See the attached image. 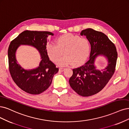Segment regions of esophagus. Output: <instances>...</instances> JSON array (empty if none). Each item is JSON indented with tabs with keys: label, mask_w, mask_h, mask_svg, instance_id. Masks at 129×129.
I'll use <instances>...</instances> for the list:
<instances>
[{
	"label": "esophagus",
	"mask_w": 129,
	"mask_h": 129,
	"mask_svg": "<svg viewBox=\"0 0 129 129\" xmlns=\"http://www.w3.org/2000/svg\"><path fill=\"white\" fill-rule=\"evenodd\" d=\"M64 68H59V71L60 72H63V71L64 70Z\"/></svg>",
	"instance_id": "obj_1"
}]
</instances>
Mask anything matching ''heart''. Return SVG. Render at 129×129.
I'll return each mask as SVG.
<instances>
[{
  "label": "heart",
  "instance_id": "heart-1",
  "mask_svg": "<svg viewBox=\"0 0 129 129\" xmlns=\"http://www.w3.org/2000/svg\"><path fill=\"white\" fill-rule=\"evenodd\" d=\"M55 42L56 44L47 43L46 51L48 57L54 62L63 51L64 56L56 62L59 66L65 67L71 64L74 66L80 65L90 55L91 45L86 38L68 33L59 36Z\"/></svg>",
  "mask_w": 129,
  "mask_h": 129
}]
</instances>
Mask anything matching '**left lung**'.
<instances>
[{"mask_svg": "<svg viewBox=\"0 0 129 129\" xmlns=\"http://www.w3.org/2000/svg\"><path fill=\"white\" fill-rule=\"evenodd\" d=\"M81 36H85L91 45L90 59L80 67L73 69L69 84L79 95L88 96L100 92L113 76L116 67L117 52L114 44L104 33L91 28L82 30ZM103 55L108 60V65L104 70L96 69L95 61Z\"/></svg>", "mask_w": 129, "mask_h": 129, "instance_id": "obj_1", "label": "left lung"}]
</instances>
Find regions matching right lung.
Listing matches in <instances>:
<instances>
[{"label": "right lung", "mask_w": 129, "mask_h": 129, "mask_svg": "<svg viewBox=\"0 0 129 129\" xmlns=\"http://www.w3.org/2000/svg\"><path fill=\"white\" fill-rule=\"evenodd\" d=\"M54 34L49 31L25 30L11 42L8 50L9 70L13 81L21 90L31 94H39L51 85L59 68L50 60L46 51L47 37ZM21 45H30L39 51L42 60L38 68L25 70L17 63L15 53Z\"/></svg>", "instance_id": "1"}]
</instances>
